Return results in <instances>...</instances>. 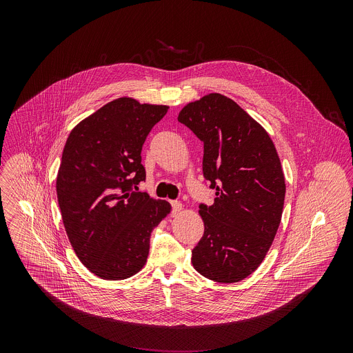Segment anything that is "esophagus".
I'll use <instances>...</instances> for the list:
<instances>
[{
	"instance_id": "34e87169",
	"label": "esophagus",
	"mask_w": 353,
	"mask_h": 353,
	"mask_svg": "<svg viewBox=\"0 0 353 353\" xmlns=\"http://www.w3.org/2000/svg\"><path fill=\"white\" fill-rule=\"evenodd\" d=\"M172 208H173V215L176 216V215H179L181 212L183 205H181L180 201H172Z\"/></svg>"
}]
</instances>
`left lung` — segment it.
I'll use <instances>...</instances> for the list:
<instances>
[{
	"label": "left lung",
	"instance_id": "8db88e82",
	"mask_svg": "<svg viewBox=\"0 0 353 353\" xmlns=\"http://www.w3.org/2000/svg\"><path fill=\"white\" fill-rule=\"evenodd\" d=\"M177 120L204 142L203 173L215 199L199 204L204 234L192 248L194 268L232 283L263 263L281 223L285 177L267 131L232 99L210 93Z\"/></svg>",
	"mask_w": 353,
	"mask_h": 353
}]
</instances>
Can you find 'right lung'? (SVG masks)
<instances>
[{"instance_id": "1", "label": "right lung", "mask_w": 353, "mask_h": 353, "mask_svg": "<svg viewBox=\"0 0 353 353\" xmlns=\"http://www.w3.org/2000/svg\"><path fill=\"white\" fill-rule=\"evenodd\" d=\"M168 106L120 97L70 134L57 176L65 232L81 263L94 275L120 281L146 263L152 230L169 203L135 191L146 173L142 145Z\"/></svg>"}]
</instances>
